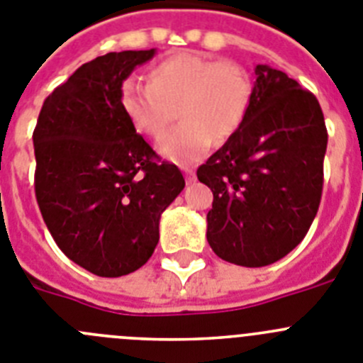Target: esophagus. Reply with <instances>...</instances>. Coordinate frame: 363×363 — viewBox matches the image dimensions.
Returning a JSON list of instances; mask_svg holds the SVG:
<instances>
[{
	"label": "esophagus",
	"instance_id": "obj_1",
	"mask_svg": "<svg viewBox=\"0 0 363 363\" xmlns=\"http://www.w3.org/2000/svg\"><path fill=\"white\" fill-rule=\"evenodd\" d=\"M185 179H187V184H194L196 182V174L192 169H185Z\"/></svg>",
	"mask_w": 363,
	"mask_h": 363
}]
</instances>
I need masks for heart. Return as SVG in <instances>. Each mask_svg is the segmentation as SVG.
Here are the masks:
<instances>
[{
	"label": "heart",
	"instance_id": "1",
	"mask_svg": "<svg viewBox=\"0 0 363 363\" xmlns=\"http://www.w3.org/2000/svg\"><path fill=\"white\" fill-rule=\"evenodd\" d=\"M252 93L250 77L239 65L182 50L149 69L147 86L128 79L121 108L135 131L152 138L167 129L176 109L182 125L158 142V151L174 164L192 165L216 140L227 142L239 131Z\"/></svg>",
	"mask_w": 363,
	"mask_h": 363
}]
</instances>
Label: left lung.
<instances>
[{
  "mask_svg": "<svg viewBox=\"0 0 363 363\" xmlns=\"http://www.w3.org/2000/svg\"><path fill=\"white\" fill-rule=\"evenodd\" d=\"M325 147L313 93L281 69L255 66L245 122L196 172L214 194L207 214L214 254L247 268L290 254L317 216Z\"/></svg>",
  "mask_w": 363,
  "mask_h": 363,
  "instance_id": "8db88e82",
  "label": "left lung"
}]
</instances>
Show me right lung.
Returning <instances> with one entry per match:
<instances>
[{"mask_svg": "<svg viewBox=\"0 0 363 363\" xmlns=\"http://www.w3.org/2000/svg\"><path fill=\"white\" fill-rule=\"evenodd\" d=\"M155 52H109L82 65L46 97L34 129L43 219L66 257L99 277L149 261L160 216L185 187L121 108L122 82Z\"/></svg>", "mask_w": 363, "mask_h": 363, "instance_id": "1", "label": "right lung"}]
</instances>
